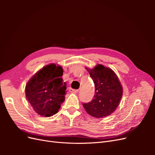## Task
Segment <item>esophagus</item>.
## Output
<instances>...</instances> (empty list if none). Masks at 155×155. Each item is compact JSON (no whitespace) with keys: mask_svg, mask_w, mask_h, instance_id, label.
<instances>
[{"mask_svg":"<svg viewBox=\"0 0 155 155\" xmlns=\"http://www.w3.org/2000/svg\"><path fill=\"white\" fill-rule=\"evenodd\" d=\"M70 92H79V90H75V89H72V88H70Z\"/></svg>","mask_w":155,"mask_h":155,"instance_id":"obj_1","label":"esophagus"}]
</instances>
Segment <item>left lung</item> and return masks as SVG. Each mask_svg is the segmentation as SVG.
I'll use <instances>...</instances> for the list:
<instances>
[{
  "label": "left lung",
  "mask_w": 155,
  "mask_h": 155,
  "mask_svg": "<svg viewBox=\"0 0 155 155\" xmlns=\"http://www.w3.org/2000/svg\"><path fill=\"white\" fill-rule=\"evenodd\" d=\"M95 85V95L91 102L83 104L87 113L96 118L111 114L119 105L123 94L122 86L116 74L109 68L97 64L87 68Z\"/></svg>",
  "instance_id": "obj_1"
}]
</instances>
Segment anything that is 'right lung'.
Segmentation results:
<instances>
[{"mask_svg": "<svg viewBox=\"0 0 155 155\" xmlns=\"http://www.w3.org/2000/svg\"><path fill=\"white\" fill-rule=\"evenodd\" d=\"M61 66L50 64L39 70L26 85V97L33 109L41 116L56 114L65 99L66 83Z\"/></svg>", "mask_w": 155, "mask_h": 155, "instance_id": "add662e5", "label": "right lung"}]
</instances>
